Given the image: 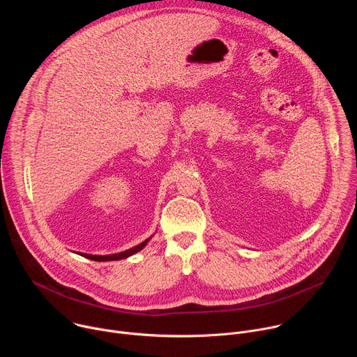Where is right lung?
<instances>
[{"label":"right lung","mask_w":357,"mask_h":357,"mask_svg":"<svg viewBox=\"0 0 357 357\" xmlns=\"http://www.w3.org/2000/svg\"><path fill=\"white\" fill-rule=\"evenodd\" d=\"M149 238H151V237H149ZM149 238H146L145 241H142L141 244H138V245H135V247H132V248H130V250H126V251L117 252V254H110V256H93V254H84V252H79V254H80V256L89 259V260H94V261H114V260H123V259H127V257L132 256V254L138 252L139 250H142V248L146 245V243L149 241Z\"/></svg>","instance_id":"obj_1"}]
</instances>
